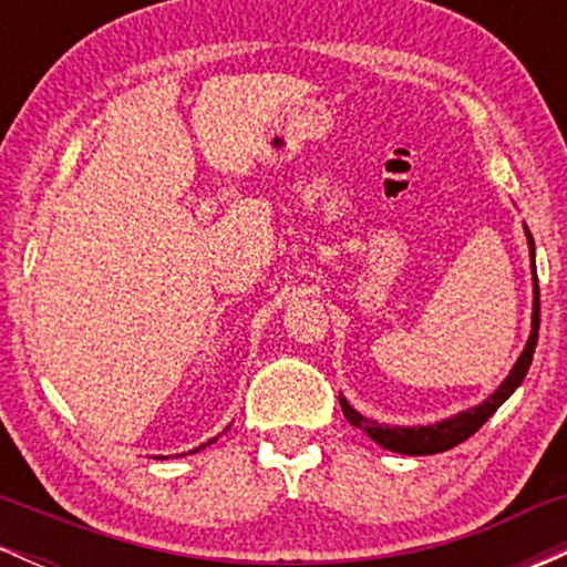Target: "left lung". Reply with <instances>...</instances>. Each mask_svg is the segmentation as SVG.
<instances>
[{
  "instance_id": "1",
  "label": "left lung",
  "mask_w": 567,
  "mask_h": 567,
  "mask_svg": "<svg viewBox=\"0 0 567 567\" xmlns=\"http://www.w3.org/2000/svg\"><path fill=\"white\" fill-rule=\"evenodd\" d=\"M528 234V245H530V261H533V330L528 338V347H525L523 354H519L517 365L512 368V373L506 375V381L493 392L483 405L464 410V413L453 415V419L440 421V424H429V426H389V424H379V421H370L365 415L357 413L354 408L349 405L343 396L341 400V410L347 415V421L351 426L362 429L370 440L379 442L381 447L386 451L402 453V455H432V453H442V451H451V447L461 445L464 440H470L480 426L491 419L496 410L509 400V394L514 389L523 383L525 375H528V368L533 362V351H536L538 343V322H542V303H538V277H536V247H533V237Z\"/></svg>"
}]
</instances>
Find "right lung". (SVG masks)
Returning a JSON list of instances; mask_svg holds the SVG:
<instances>
[{
    "mask_svg": "<svg viewBox=\"0 0 567 567\" xmlns=\"http://www.w3.org/2000/svg\"><path fill=\"white\" fill-rule=\"evenodd\" d=\"M210 442H213V440H210ZM210 442H205V445H210ZM205 445H202V447H205ZM197 451H199V447H194V451H192V453H197Z\"/></svg>",
    "mask_w": 567,
    "mask_h": 567,
    "instance_id": "1",
    "label": "right lung"
}]
</instances>
